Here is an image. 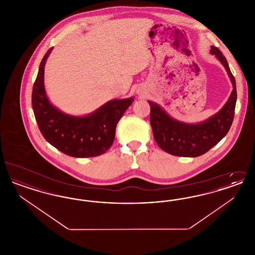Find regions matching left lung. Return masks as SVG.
Returning a JSON list of instances; mask_svg holds the SVG:
<instances>
[{
	"instance_id": "obj_1",
	"label": "left lung",
	"mask_w": 255,
	"mask_h": 255,
	"mask_svg": "<svg viewBox=\"0 0 255 255\" xmlns=\"http://www.w3.org/2000/svg\"><path fill=\"white\" fill-rule=\"evenodd\" d=\"M210 51L224 65L233 85L229 100L215 116L200 124H185L173 120L156 103L149 101L154 138L163 151L171 155L199 157L216 145L231 129L237 99L235 78L222 51L216 47H211Z\"/></svg>"
}]
</instances>
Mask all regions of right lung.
<instances>
[{"label": "right lung", "instance_id": "1", "mask_svg": "<svg viewBox=\"0 0 255 255\" xmlns=\"http://www.w3.org/2000/svg\"><path fill=\"white\" fill-rule=\"evenodd\" d=\"M52 49L41 61L32 89L31 104L39 130L49 143L68 156H100L113 144L117 125L133 98L112 100L82 118L63 114L50 104L44 88V67Z\"/></svg>", "mask_w": 255, "mask_h": 255}]
</instances>
